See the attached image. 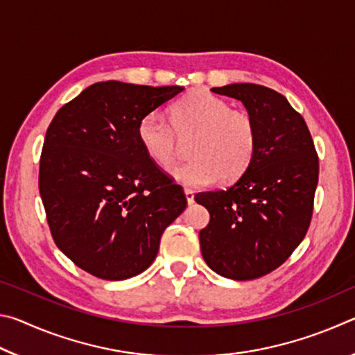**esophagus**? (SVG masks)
<instances>
[{"label":"esophagus","mask_w":355,"mask_h":355,"mask_svg":"<svg viewBox=\"0 0 355 355\" xmlns=\"http://www.w3.org/2000/svg\"><path fill=\"white\" fill-rule=\"evenodd\" d=\"M184 197H186V200H188L189 205L191 203H194V192H192V189L184 188Z\"/></svg>","instance_id":"esophagus-1"}]
</instances>
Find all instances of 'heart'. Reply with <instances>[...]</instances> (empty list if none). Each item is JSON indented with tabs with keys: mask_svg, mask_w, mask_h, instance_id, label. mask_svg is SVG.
<instances>
[{
	"mask_svg": "<svg viewBox=\"0 0 355 355\" xmlns=\"http://www.w3.org/2000/svg\"><path fill=\"white\" fill-rule=\"evenodd\" d=\"M169 120L148 112L137 123L142 148L161 167L177 159L180 139L194 135L188 163L171 169L177 182L203 188L218 182H233L243 175L255 156L257 125L248 112L205 91H192L171 106Z\"/></svg>",
	"mask_w": 355,
	"mask_h": 355,
	"instance_id": "1",
	"label": "heart"
}]
</instances>
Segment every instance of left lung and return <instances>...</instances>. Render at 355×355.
I'll list each match as a JSON object with an SVG mask.
<instances>
[{"instance_id": "1", "label": "left lung", "mask_w": 355, "mask_h": 355, "mask_svg": "<svg viewBox=\"0 0 355 355\" xmlns=\"http://www.w3.org/2000/svg\"><path fill=\"white\" fill-rule=\"evenodd\" d=\"M236 98L257 125L255 156L230 188L199 192L209 213L203 260L233 280L263 277L284 264L307 233L320 164L304 117L272 89L250 83L213 87Z\"/></svg>"}]
</instances>
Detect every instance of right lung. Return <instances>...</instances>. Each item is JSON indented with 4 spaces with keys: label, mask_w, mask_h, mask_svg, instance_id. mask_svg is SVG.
<instances>
[{
    "label": "right lung",
    "mask_w": 355,
    "mask_h": 355,
    "mask_svg": "<svg viewBox=\"0 0 355 355\" xmlns=\"http://www.w3.org/2000/svg\"><path fill=\"white\" fill-rule=\"evenodd\" d=\"M183 89L95 83L51 120L39 191L53 239L83 271L103 280L144 272L186 208L182 186L137 139L139 120Z\"/></svg>",
    "instance_id": "right-lung-1"
}]
</instances>
